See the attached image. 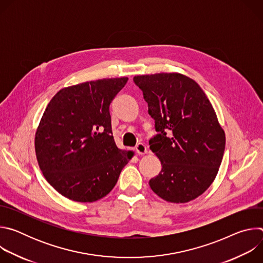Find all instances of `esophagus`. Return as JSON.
<instances>
[{
	"label": "esophagus",
	"mask_w": 263,
	"mask_h": 263,
	"mask_svg": "<svg viewBox=\"0 0 263 263\" xmlns=\"http://www.w3.org/2000/svg\"><path fill=\"white\" fill-rule=\"evenodd\" d=\"M135 152L137 154H139V155H143V154H145L147 152V147H146V145L144 143L139 142L135 146Z\"/></svg>",
	"instance_id": "esophagus-1"
}]
</instances>
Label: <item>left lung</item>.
<instances>
[{"label": "left lung", "mask_w": 263, "mask_h": 263, "mask_svg": "<svg viewBox=\"0 0 263 263\" xmlns=\"http://www.w3.org/2000/svg\"><path fill=\"white\" fill-rule=\"evenodd\" d=\"M155 121L149 139L161 172L148 184L161 199L187 203L207 191L222 160L226 136L199 84L178 72L133 78Z\"/></svg>", "instance_id": "left-lung-1"}]
</instances>
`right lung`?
<instances>
[{"label":"right lung","mask_w":263,"mask_h":263,"mask_svg":"<svg viewBox=\"0 0 263 263\" xmlns=\"http://www.w3.org/2000/svg\"><path fill=\"white\" fill-rule=\"evenodd\" d=\"M127 77L89 81L60 89L35 133V153L46 180L63 197L96 202L116 186L132 151L117 146L109 106Z\"/></svg>","instance_id":"obj_1"}]
</instances>
